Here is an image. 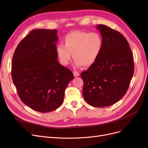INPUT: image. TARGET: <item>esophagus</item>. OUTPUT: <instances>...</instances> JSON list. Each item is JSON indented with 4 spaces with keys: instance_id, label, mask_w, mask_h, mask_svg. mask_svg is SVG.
<instances>
[{
    "instance_id": "esophagus-1",
    "label": "esophagus",
    "mask_w": 148,
    "mask_h": 148,
    "mask_svg": "<svg viewBox=\"0 0 148 148\" xmlns=\"http://www.w3.org/2000/svg\"><path fill=\"white\" fill-rule=\"evenodd\" d=\"M73 75H74L75 77H78V76H79V73L78 72H77V71H73Z\"/></svg>"
}]
</instances>
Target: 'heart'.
I'll return each mask as SVG.
<instances>
[{
	"instance_id": "b5f03b06",
	"label": "heart",
	"mask_w": 148,
	"mask_h": 148,
	"mask_svg": "<svg viewBox=\"0 0 148 148\" xmlns=\"http://www.w3.org/2000/svg\"><path fill=\"white\" fill-rule=\"evenodd\" d=\"M64 45L58 44L56 53L62 65H67L72 57L77 67H89L95 64L103 48V40L97 33L75 31L64 38Z\"/></svg>"
}]
</instances>
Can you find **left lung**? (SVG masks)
<instances>
[{
  "mask_svg": "<svg viewBox=\"0 0 148 148\" xmlns=\"http://www.w3.org/2000/svg\"><path fill=\"white\" fill-rule=\"evenodd\" d=\"M103 48L95 64L81 74L83 95L93 107L113 105L126 94L133 75L134 61L130 45L119 31L99 25Z\"/></svg>",
  "mask_w": 148,
  "mask_h": 148,
  "instance_id": "1",
  "label": "left lung"
}]
</instances>
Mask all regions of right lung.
Instances as JSON below:
<instances>
[{
    "label": "right lung",
    "mask_w": 148,
    "mask_h": 148,
    "mask_svg": "<svg viewBox=\"0 0 148 148\" xmlns=\"http://www.w3.org/2000/svg\"><path fill=\"white\" fill-rule=\"evenodd\" d=\"M57 31L32 30L18 44L12 58V80L21 101L42 113L62 105L67 84L74 78L72 71L57 59Z\"/></svg>",
    "instance_id": "add662e5"
}]
</instances>
